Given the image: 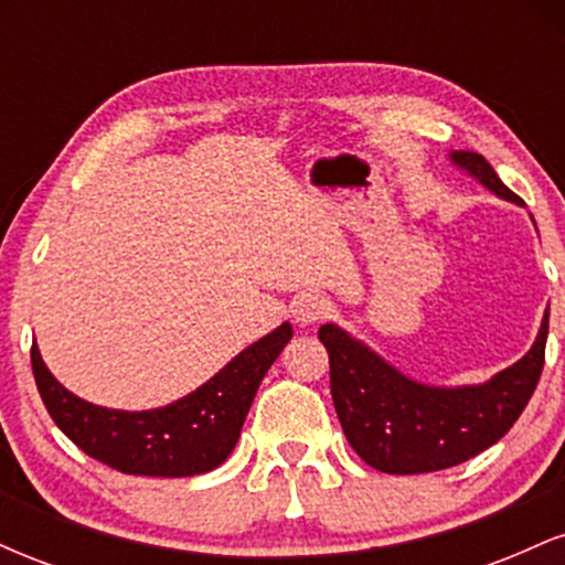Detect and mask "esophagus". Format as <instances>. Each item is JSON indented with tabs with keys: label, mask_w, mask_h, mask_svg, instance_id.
I'll return each instance as SVG.
<instances>
[{
	"label": "esophagus",
	"mask_w": 565,
	"mask_h": 565,
	"mask_svg": "<svg viewBox=\"0 0 565 565\" xmlns=\"http://www.w3.org/2000/svg\"><path fill=\"white\" fill-rule=\"evenodd\" d=\"M329 313V302L321 295H300L291 302V319L300 327H310V323L321 321Z\"/></svg>",
	"instance_id": "1"
}]
</instances>
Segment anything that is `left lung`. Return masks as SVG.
<instances>
[{"instance_id": "8db88e82", "label": "left lung", "mask_w": 565, "mask_h": 565, "mask_svg": "<svg viewBox=\"0 0 565 565\" xmlns=\"http://www.w3.org/2000/svg\"><path fill=\"white\" fill-rule=\"evenodd\" d=\"M451 161L499 199L523 204L481 153L454 151ZM547 327L550 308L529 353L483 385L433 387L408 380L364 342L323 323L319 340L329 353L332 401L348 444L374 470L393 476L468 462L494 446L526 408L544 366Z\"/></svg>"}]
</instances>
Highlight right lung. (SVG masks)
Masks as SVG:
<instances>
[{"instance_id": "add662e5", "label": "right lung", "mask_w": 565, "mask_h": 565, "mask_svg": "<svg viewBox=\"0 0 565 565\" xmlns=\"http://www.w3.org/2000/svg\"><path fill=\"white\" fill-rule=\"evenodd\" d=\"M289 340L291 327L281 323L185 398L148 412L103 408L68 393L44 366L36 342L31 369L53 423L84 454L127 476L185 478L228 459L257 387Z\"/></svg>"}]
</instances>
